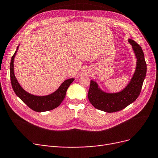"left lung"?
Instances as JSON below:
<instances>
[{
	"instance_id": "1",
	"label": "left lung",
	"mask_w": 158,
	"mask_h": 158,
	"mask_svg": "<svg viewBox=\"0 0 158 158\" xmlns=\"http://www.w3.org/2000/svg\"><path fill=\"white\" fill-rule=\"evenodd\" d=\"M137 58L135 73L129 84L123 90L115 93H108L98 87L96 81L91 80L87 97L91 104L98 110L108 113L116 112L134 102L141 93L146 77L147 64L143 50L134 40H128Z\"/></svg>"
}]
</instances>
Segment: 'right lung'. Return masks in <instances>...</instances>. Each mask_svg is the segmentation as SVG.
I'll use <instances>...</instances> for the list:
<instances>
[{"instance_id":"right-lung-1","label":"right lung","mask_w":158,"mask_h":158,"mask_svg":"<svg viewBox=\"0 0 158 158\" xmlns=\"http://www.w3.org/2000/svg\"><path fill=\"white\" fill-rule=\"evenodd\" d=\"M19 47V45L17 47L15 52L11 57L10 66L11 83L16 95L30 109L37 112L50 111L57 108L64 100L68 87L74 79L70 78L65 80L57 90L48 95L36 96L27 92L19 84L14 74V61Z\"/></svg>"}]
</instances>
